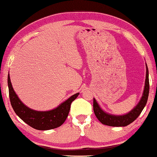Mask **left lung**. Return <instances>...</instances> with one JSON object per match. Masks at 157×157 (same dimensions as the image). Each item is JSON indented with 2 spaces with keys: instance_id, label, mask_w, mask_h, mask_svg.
Returning <instances> with one entry per match:
<instances>
[{
  "instance_id": "8db88e82",
  "label": "left lung",
  "mask_w": 157,
  "mask_h": 157,
  "mask_svg": "<svg viewBox=\"0 0 157 157\" xmlns=\"http://www.w3.org/2000/svg\"><path fill=\"white\" fill-rule=\"evenodd\" d=\"M146 81H145V86L143 95L141 97L140 101L133 109L131 110L129 113L124 115H113L106 113L98 105L96 100H93V110L96 117L102 124L111 126V127H125L129 125L135 121L139 117L145 106L146 105L147 100L149 93V80H148V70L147 65Z\"/></svg>"
}]
</instances>
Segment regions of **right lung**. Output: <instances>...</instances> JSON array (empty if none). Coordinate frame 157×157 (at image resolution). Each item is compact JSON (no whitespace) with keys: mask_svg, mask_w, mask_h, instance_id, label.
I'll list each match as a JSON object with an SVG mask.
<instances>
[{"mask_svg":"<svg viewBox=\"0 0 157 157\" xmlns=\"http://www.w3.org/2000/svg\"><path fill=\"white\" fill-rule=\"evenodd\" d=\"M8 86L11 105L13 111L22 121L38 130H49L60 127L68 116L71 102L79 94V92L73 94L54 109L39 111L28 108L21 101L13 90L9 73L8 75Z\"/></svg>","mask_w":157,"mask_h":157,"instance_id":"add662e5","label":"right lung"}]
</instances>
